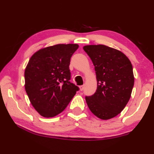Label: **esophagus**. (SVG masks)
Masks as SVG:
<instances>
[{"label":"esophagus","mask_w":154,"mask_h":154,"mask_svg":"<svg viewBox=\"0 0 154 154\" xmlns=\"http://www.w3.org/2000/svg\"><path fill=\"white\" fill-rule=\"evenodd\" d=\"M84 88H85L84 85H81V86L79 87V90H80V91H82V90H84Z\"/></svg>","instance_id":"esophagus-1"}]
</instances>
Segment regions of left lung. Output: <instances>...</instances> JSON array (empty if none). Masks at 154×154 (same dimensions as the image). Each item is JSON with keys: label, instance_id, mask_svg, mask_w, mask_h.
Segmentation results:
<instances>
[{"label": "left lung", "instance_id": "8db88e82", "mask_svg": "<svg viewBox=\"0 0 154 154\" xmlns=\"http://www.w3.org/2000/svg\"><path fill=\"white\" fill-rule=\"evenodd\" d=\"M83 49L95 66L97 81L95 94L85 97L88 106L102 120L116 117L128 103L134 85L131 61L119 50L102 44Z\"/></svg>", "mask_w": 154, "mask_h": 154}]
</instances>
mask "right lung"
Returning a JSON list of instances; mask_svg holds the SVG:
<instances>
[{"instance_id": "obj_1", "label": "right lung", "mask_w": 154, "mask_h": 154, "mask_svg": "<svg viewBox=\"0 0 154 154\" xmlns=\"http://www.w3.org/2000/svg\"><path fill=\"white\" fill-rule=\"evenodd\" d=\"M79 45L57 44L39 49L26 67L25 90L41 116L52 118L62 112L78 91L70 82V59Z\"/></svg>"}]
</instances>
